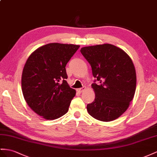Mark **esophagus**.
<instances>
[{"label":"esophagus","mask_w":157,"mask_h":157,"mask_svg":"<svg viewBox=\"0 0 157 157\" xmlns=\"http://www.w3.org/2000/svg\"><path fill=\"white\" fill-rule=\"evenodd\" d=\"M86 90V87H82L81 88H79V89L77 90V91L79 92V93H82L84 90Z\"/></svg>","instance_id":"34e87169"}]
</instances>
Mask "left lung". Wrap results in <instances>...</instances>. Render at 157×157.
<instances>
[{"label": "left lung", "mask_w": 157, "mask_h": 157, "mask_svg": "<svg viewBox=\"0 0 157 157\" xmlns=\"http://www.w3.org/2000/svg\"><path fill=\"white\" fill-rule=\"evenodd\" d=\"M80 52L95 78L91 85L95 98L87 104V112L101 121L117 119L127 109L135 93L136 72L131 59L109 44L83 47Z\"/></svg>", "instance_id": "obj_1"}]
</instances>
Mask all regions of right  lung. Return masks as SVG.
<instances>
[{
    "label": "right lung",
    "mask_w": 157,
    "mask_h": 157,
    "mask_svg": "<svg viewBox=\"0 0 157 157\" xmlns=\"http://www.w3.org/2000/svg\"><path fill=\"white\" fill-rule=\"evenodd\" d=\"M79 46L50 43L32 54L24 67L22 90L29 106L48 120L65 115L75 90L68 85L66 66Z\"/></svg>",
    "instance_id": "obj_1"
}]
</instances>
